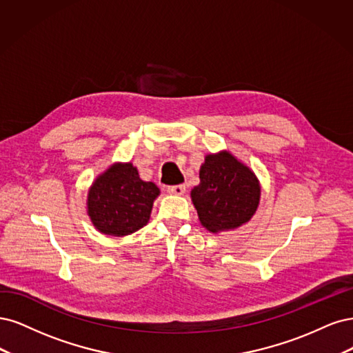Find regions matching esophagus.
Masks as SVG:
<instances>
[{
	"label": "esophagus",
	"instance_id": "34e87169",
	"mask_svg": "<svg viewBox=\"0 0 353 353\" xmlns=\"http://www.w3.org/2000/svg\"><path fill=\"white\" fill-rule=\"evenodd\" d=\"M186 190L185 185H174V186H168L167 192L172 193V195H183Z\"/></svg>",
	"mask_w": 353,
	"mask_h": 353
}]
</instances>
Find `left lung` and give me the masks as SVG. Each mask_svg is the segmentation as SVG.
<instances>
[{
	"mask_svg": "<svg viewBox=\"0 0 353 353\" xmlns=\"http://www.w3.org/2000/svg\"><path fill=\"white\" fill-rule=\"evenodd\" d=\"M199 179L190 196L207 230H232L251 220L259 203L258 179L232 154L207 155Z\"/></svg>",
	"mask_w": 353,
	"mask_h": 353,
	"instance_id": "left-lung-1",
	"label": "left lung"
}]
</instances>
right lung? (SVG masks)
I'll return each instance as SVG.
<instances>
[{
    "mask_svg": "<svg viewBox=\"0 0 353 353\" xmlns=\"http://www.w3.org/2000/svg\"><path fill=\"white\" fill-rule=\"evenodd\" d=\"M158 195L157 185L141 180L130 163L116 164L89 189L88 214L101 233L126 236L148 223Z\"/></svg>",
    "mask_w": 353,
    "mask_h": 353,
    "instance_id": "obj_1",
    "label": "right lung"
}]
</instances>
